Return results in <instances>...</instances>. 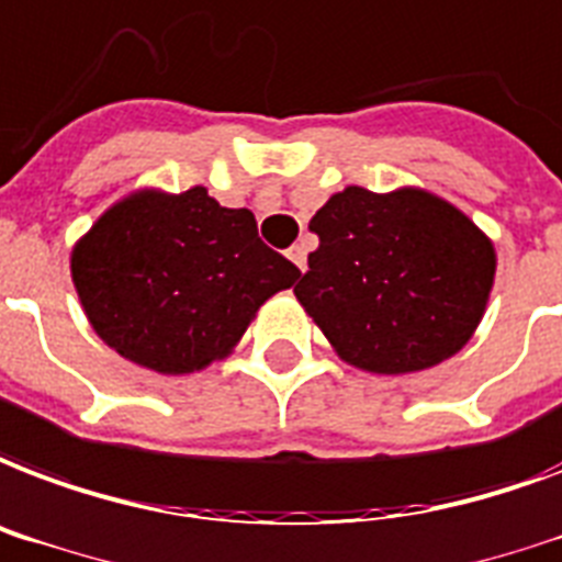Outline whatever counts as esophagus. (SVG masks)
<instances>
[{
    "label": "esophagus",
    "mask_w": 562,
    "mask_h": 562,
    "mask_svg": "<svg viewBox=\"0 0 562 562\" xmlns=\"http://www.w3.org/2000/svg\"><path fill=\"white\" fill-rule=\"evenodd\" d=\"M289 259L297 265L300 271H306V265H310V244H306V241L294 244V247L289 250Z\"/></svg>",
    "instance_id": "esophagus-1"
}]
</instances>
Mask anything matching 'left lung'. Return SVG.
Instances as JSON below:
<instances>
[{
	"label": "left lung",
	"mask_w": 562,
	"mask_h": 562,
	"mask_svg": "<svg viewBox=\"0 0 562 562\" xmlns=\"http://www.w3.org/2000/svg\"><path fill=\"white\" fill-rule=\"evenodd\" d=\"M310 229L321 244L294 294L350 366L376 374L439 366L481 324L495 250L439 196L345 188Z\"/></svg>",
	"instance_id": "obj_1"
}]
</instances>
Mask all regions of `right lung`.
Returning <instances> with one entry per match:
<instances>
[{"mask_svg":"<svg viewBox=\"0 0 562 562\" xmlns=\"http://www.w3.org/2000/svg\"><path fill=\"white\" fill-rule=\"evenodd\" d=\"M297 277L259 238L252 212L224 209L200 186L128 196L72 250V282L93 329L158 374L226 357L265 300Z\"/></svg>","mask_w":562,"mask_h":562,"instance_id":"add662e5","label":"right lung"}]
</instances>
